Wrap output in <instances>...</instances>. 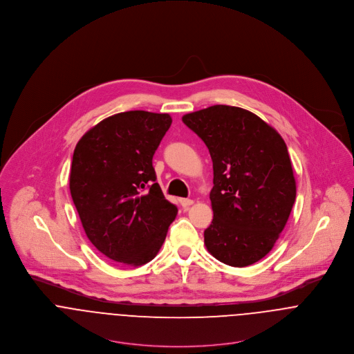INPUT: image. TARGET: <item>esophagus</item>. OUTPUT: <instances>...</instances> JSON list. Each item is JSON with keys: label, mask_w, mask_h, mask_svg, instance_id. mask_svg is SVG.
Masks as SVG:
<instances>
[{"label": "esophagus", "mask_w": 354, "mask_h": 354, "mask_svg": "<svg viewBox=\"0 0 354 354\" xmlns=\"http://www.w3.org/2000/svg\"><path fill=\"white\" fill-rule=\"evenodd\" d=\"M180 203H181V205H183L184 208H188L189 205L194 204V201H192V199H180Z\"/></svg>", "instance_id": "esophagus-1"}]
</instances>
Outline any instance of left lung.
I'll return each instance as SVG.
<instances>
[{
  "label": "left lung",
  "instance_id": "left-lung-1",
  "mask_svg": "<svg viewBox=\"0 0 354 354\" xmlns=\"http://www.w3.org/2000/svg\"><path fill=\"white\" fill-rule=\"evenodd\" d=\"M207 146L214 169V218L207 251L245 267L270 252L296 201V180L281 135L251 111L215 104L183 117Z\"/></svg>",
  "mask_w": 354,
  "mask_h": 354
}]
</instances>
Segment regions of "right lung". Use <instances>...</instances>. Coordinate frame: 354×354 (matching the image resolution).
Returning <instances> with one entry per match:
<instances>
[{"mask_svg": "<svg viewBox=\"0 0 354 354\" xmlns=\"http://www.w3.org/2000/svg\"><path fill=\"white\" fill-rule=\"evenodd\" d=\"M170 125L167 113H118L86 132L73 151L69 189L83 229L100 252L120 264L152 260L177 215L152 167Z\"/></svg>", "mask_w": 354, "mask_h": 354, "instance_id": "right-lung-1", "label": "right lung"}]
</instances>
